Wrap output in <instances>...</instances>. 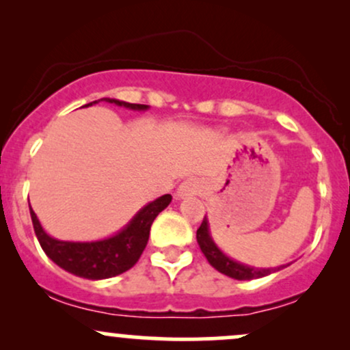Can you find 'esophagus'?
I'll list each match as a JSON object with an SVG mask.
<instances>
[{
	"mask_svg": "<svg viewBox=\"0 0 350 350\" xmlns=\"http://www.w3.org/2000/svg\"><path fill=\"white\" fill-rule=\"evenodd\" d=\"M200 192V183L198 179L191 178V179H186L180 183V186L178 187V192H176V196H178L179 199H184V198H189V196H194Z\"/></svg>",
	"mask_w": 350,
	"mask_h": 350,
	"instance_id": "34e87169",
	"label": "esophagus"
}]
</instances>
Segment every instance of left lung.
Returning <instances> with one entry per match:
<instances>
[{"label": "left lung", "mask_w": 350, "mask_h": 350, "mask_svg": "<svg viewBox=\"0 0 350 350\" xmlns=\"http://www.w3.org/2000/svg\"><path fill=\"white\" fill-rule=\"evenodd\" d=\"M196 237H198V243L200 250L204 253V256L207 258V262L211 263L217 271L224 273V275L230 276V278L234 280L243 281V280L262 278V276L271 275V273L284 268V265L278 268H255V267H248V265H243L240 262H235V260H232L230 256H227L226 253L215 245L214 239H212L211 235V230H208L207 217H204L202 224H200V227L198 228V235Z\"/></svg>", "instance_id": "obj_1"}]
</instances>
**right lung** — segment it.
I'll list each match as a JSON object with an SVG mask.
<instances>
[{
  "label": "right lung",
  "instance_id": "add662e5",
  "mask_svg": "<svg viewBox=\"0 0 350 350\" xmlns=\"http://www.w3.org/2000/svg\"><path fill=\"white\" fill-rule=\"evenodd\" d=\"M102 102L113 103L116 107L130 108V110L144 111L148 105L142 103H128L116 98H100ZM100 100L87 103L83 107H90L98 103ZM172 200L171 194H164L152 202L146 204L136 212V215L115 235L95 242H66L51 237L44 230L38 215L29 206L31 220H33L36 237L41 243L44 253L62 270L72 273L87 280H105L111 276L122 275L130 270L138 262L139 256L146 247L150 239L151 224L161 211H164Z\"/></svg>",
  "mask_w": 350,
  "mask_h": 350
}]
</instances>
